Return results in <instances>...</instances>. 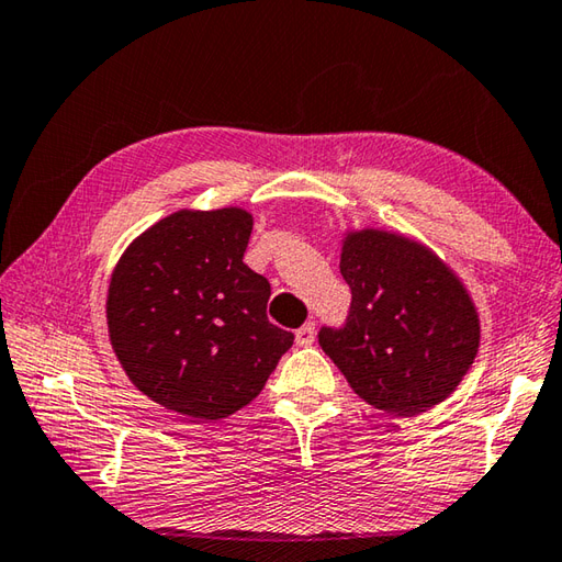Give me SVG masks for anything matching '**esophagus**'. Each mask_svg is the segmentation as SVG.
Returning a JSON list of instances; mask_svg holds the SVG:
<instances>
[{
    "label": "esophagus",
    "instance_id": "esophagus-1",
    "mask_svg": "<svg viewBox=\"0 0 562 562\" xmlns=\"http://www.w3.org/2000/svg\"><path fill=\"white\" fill-rule=\"evenodd\" d=\"M314 338H316L314 324H304L302 328H296V346H312Z\"/></svg>",
    "mask_w": 562,
    "mask_h": 562
}]
</instances>
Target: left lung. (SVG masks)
I'll list each match as a JSON object with an SVG mask.
<instances>
[{
    "label": "left lung",
    "instance_id": "left-lung-1",
    "mask_svg": "<svg viewBox=\"0 0 562 562\" xmlns=\"http://www.w3.org/2000/svg\"><path fill=\"white\" fill-rule=\"evenodd\" d=\"M340 274L348 282L346 328H322L318 344L360 400L414 416L458 390L480 350L477 306L443 258L387 228H346Z\"/></svg>",
    "mask_w": 562,
    "mask_h": 562
}]
</instances>
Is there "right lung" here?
I'll return each mask as SVG.
<instances>
[{
	"instance_id": "obj_1",
	"label": "right lung",
	"mask_w": 562,
	"mask_h": 562,
	"mask_svg": "<svg viewBox=\"0 0 562 562\" xmlns=\"http://www.w3.org/2000/svg\"><path fill=\"white\" fill-rule=\"evenodd\" d=\"M244 206L178 209L121 252L106 326L148 400L190 419H226L258 397L294 336L268 322L270 282L244 262Z\"/></svg>"
}]
</instances>
